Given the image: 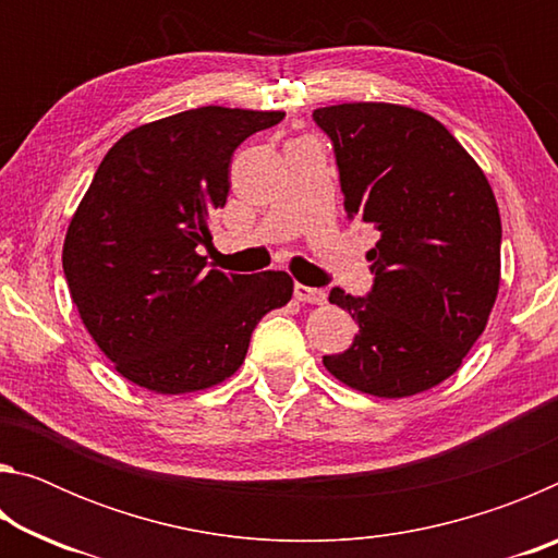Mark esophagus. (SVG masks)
Masks as SVG:
<instances>
[{"instance_id":"obj_1","label":"esophagus","mask_w":558,"mask_h":558,"mask_svg":"<svg viewBox=\"0 0 558 558\" xmlns=\"http://www.w3.org/2000/svg\"><path fill=\"white\" fill-rule=\"evenodd\" d=\"M295 300L310 302V305H323L327 300V292L323 288H307V286H295Z\"/></svg>"}]
</instances>
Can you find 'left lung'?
<instances>
[{"label":"left lung","instance_id":"left-lung-1","mask_svg":"<svg viewBox=\"0 0 558 558\" xmlns=\"http://www.w3.org/2000/svg\"><path fill=\"white\" fill-rule=\"evenodd\" d=\"M332 143L349 221L381 239L364 298L329 290L359 335L323 356L356 391L401 399L460 369L493 313L502 223L483 169L436 118L391 102L313 112Z\"/></svg>","mask_w":558,"mask_h":558}]
</instances>
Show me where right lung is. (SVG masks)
<instances>
[{
	"mask_svg": "<svg viewBox=\"0 0 558 558\" xmlns=\"http://www.w3.org/2000/svg\"><path fill=\"white\" fill-rule=\"evenodd\" d=\"M282 118L184 110L128 132L102 157L65 233L63 272L83 325L132 384L186 393L229 379L260 317L292 298L288 272L239 276L199 256L235 147Z\"/></svg>",
	"mask_w": 558,
	"mask_h": 558,
	"instance_id": "1",
	"label": "right lung"
}]
</instances>
